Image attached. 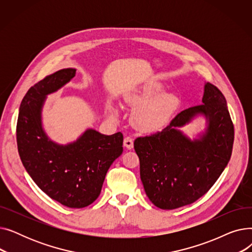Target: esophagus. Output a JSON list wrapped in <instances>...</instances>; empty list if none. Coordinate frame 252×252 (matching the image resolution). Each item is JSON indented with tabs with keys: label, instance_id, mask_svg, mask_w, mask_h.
<instances>
[{
	"label": "esophagus",
	"instance_id": "obj_1",
	"mask_svg": "<svg viewBox=\"0 0 252 252\" xmlns=\"http://www.w3.org/2000/svg\"><path fill=\"white\" fill-rule=\"evenodd\" d=\"M124 146L126 148V149H128V150H130V149H133L134 148V140H133V138H130V137H126L125 138V140H124Z\"/></svg>",
	"mask_w": 252,
	"mask_h": 252
}]
</instances>
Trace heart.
Masks as SVG:
<instances>
[{"instance_id":"obj_1","label":"heart","mask_w":252,"mask_h":252,"mask_svg":"<svg viewBox=\"0 0 252 252\" xmlns=\"http://www.w3.org/2000/svg\"><path fill=\"white\" fill-rule=\"evenodd\" d=\"M162 87L159 84H151L144 87L136 94L126 97V102L130 105H139L133 114V124L143 131H154L163 126L169 117L173 115L179 106V98L174 94H160ZM155 99H153V98Z\"/></svg>"}]
</instances>
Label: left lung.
<instances>
[{
	"instance_id": "8db88e82",
	"label": "left lung",
	"mask_w": 252,
	"mask_h": 252,
	"mask_svg": "<svg viewBox=\"0 0 252 252\" xmlns=\"http://www.w3.org/2000/svg\"><path fill=\"white\" fill-rule=\"evenodd\" d=\"M197 114L205 115L209 126L200 139L192 141L177 127ZM233 143L234 125L226 99L207 83L201 105L181 111L161 131L134 142L141 181L150 201L161 209H176L199 199L227 166Z\"/></svg>"
}]
</instances>
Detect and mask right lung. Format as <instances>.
Returning <instances> with one entry per match:
<instances>
[{
  "label": "right lung",
  "mask_w": 252,
  "mask_h": 252,
  "mask_svg": "<svg viewBox=\"0 0 252 252\" xmlns=\"http://www.w3.org/2000/svg\"><path fill=\"white\" fill-rule=\"evenodd\" d=\"M75 73L74 68L61 69L30 88L20 104L16 140L20 159L38 188L62 205L83 208L100 195L107 170L124 151V136L121 131L106 136L88 129L65 146L48 139L41 123L46 96Z\"/></svg>",
  "instance_id": "right-lung-1"
}]
</instances>
